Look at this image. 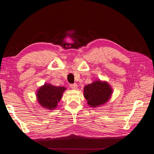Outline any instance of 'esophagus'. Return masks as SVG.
I'll list each match as a JSON object with an SVG mask.
<instances>
[{"instance_id":"1","label":"esophagus","mask_w":154,"mask_h":154,"mask_svg":"<svg viewBox=\"0 0 154 154\" xmlns=\"http://www.w3.org/2000/svg\"><path fill=\"white\" fill-rule=\"evenodd\" d=\"M69 86H70V88H72V89H73V90H75L77 88V83H71V84L69 85Z\"/></svg>"}]
</instances>
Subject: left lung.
Wrapping results in <instances>:
<instances>
[{
	"label": "left lung",
	"mask_w": 154,
	"mask_h": 154,
	"mask_svg": "<svg viewBox=\"0 0 154 154\" xmlns=\"http://www.w3.org/2000/svg\"><path fill=\"white\" fill-rule=\"evenodd\" d=\"M112 94V89L106 82L96 81L85 85L84 96L88 104L92 107H96L106 103Z\"/></svg>",
	"instance_id": "8db88e82"
}]
</instances>
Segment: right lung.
<instances>
[{"label": "right lung", "mask_w": 154, "mask_h": 154, "mask_svg": "<svg viewBox=\"0 0 154 154\" xmlns=\"http://www.w3.org/2000/svg\"><path fill=\"white\" fill-rule=\"evenodd\" d=\"M65 90L64 87L54 86L46 83L38 89L36 94L38 103L44 107L53 110L58 105Z\"/></svg>", "instance_id": "obj_1"}]
</instances>
